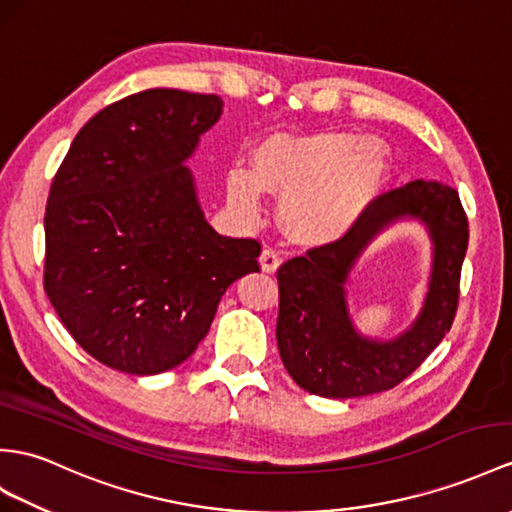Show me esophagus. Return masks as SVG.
Returning <instances> with one entry per match:
<instances>
[{
	"label": "esophagus",
	"instance_id": "1",
	"mask_svg": "<svg viewBox=\"0 0 512 512\" xmlns=\"http://www.w3.org/2000/svg\"><path fill=\"white\" fill-rule=\"evenodd\" d=\"M258 260H260V269H263L265 273H273L280 267V256L276 249H271V247H265L263 252H260Z\"/></svg>",
	"mask_w": 512,
	"mask_h": 512
}]
</instances>
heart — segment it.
Returning a JSON list of instances; mask_svg holds the SVG:
<instances>
[{
	"instance_id": "b5f03b06",
	"label": "heart",
	"mask_w": 512,
	"mask_h": 512,
	"mask_svg": "<svg viewBox=\"0 0 512 512\" xmlns=\"http://www.w3.org/2000/svg\"><path fill=\"white\" fill-rule=\"evenodd\" d=\"M389 173V154L378 139L347 132L308 136L271 134L252 152V173L232 169L228 202L254 213L260 191L284 195L280 221L295 241L323 245L341 239L367 213Z\"/></svg>"
}]
</instances>
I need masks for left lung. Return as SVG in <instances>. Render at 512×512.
I'll list each match as a JSON object with an SVG mask.
<instances>
[{
	"label": "left lung",
	"mask_w": 512,
	"mask_h": 512,
	"mask_svg": "<svg viewBox=\"0 0 512 512\" xmlns=\"http://www.w3.org/2000/svg\"><path fill=\"white\" fill-rule=\"evenodd\" d=\"M402 218L423 222L431 234L429 293L408 331L389 342L369 340L353 326L344 284L370 241ZM467 243L469 223L458 193L443 182L415 180L373 199L339 241L286 260L278 269L276 339L289 376L304 391L334 400L400 384L452 328Z\"/></svg>",
	"instance_id": "1"
}]
</instances>
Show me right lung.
Instances as JSON below:
<instances>
[{"label":"right lung","instance_id":"obj_1","mask_svg":"<svg viewBox=\"0 0 512 512\" xmlns=\"http://www.w3.org/2000/svg\"><path fill=\"white\" fill-rule=\"evenodd\" d=\"M217 95L149 89L73 139L45 208V293L86 354L134 376L184 363L221 295L258 271L260 243L210 228L184 165Z\"/></svg>","mask_w":512,"mask_h":512}]
</instances>
